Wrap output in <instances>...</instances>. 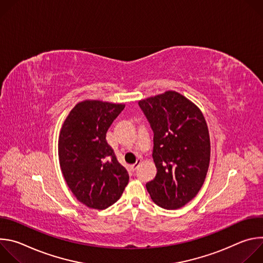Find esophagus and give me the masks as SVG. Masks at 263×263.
Wrapping results in <instances>:
<instances>
[{"mask_svg":"<svg viewBox=\"0 0 263 263\" xmlns=\"http://www.w3.org/2000/svg\"><path fill=\"white\" fill-rule=\"evenodd\" d=\"M140 163H141V160H140V159H137V160H136V162L132 165V170H133V171H135V170L137 168V166H138Z\"/></svg>","mask_w":263,"mask_h":263,"instance_id":"34e87169","label":"esophagus"}]
</instances>
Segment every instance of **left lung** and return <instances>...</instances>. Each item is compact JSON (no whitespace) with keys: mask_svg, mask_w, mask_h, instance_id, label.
<instances>
[{"mask_svg":"<svg viewBox=\"0 0 263 263\" xmlns=\"http://www.w3.org/2000/svg\"><path fill=\"white\" fill-rule=\"evenodd\" d=\"M154 132V180L146 183L153 202L178 209L191 202L205 181L210 138L200 108L181 93L167 90L138 102Z\"/></svg>","mask_w":263,"mask_h":263,"instance_id":"obj_1","label":"left lung"}]
</instances>
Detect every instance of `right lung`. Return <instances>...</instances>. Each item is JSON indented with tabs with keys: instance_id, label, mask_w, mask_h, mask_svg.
Instances as JSON below:
<instances>
[{
	"instance_id": "right-lung-1",
	"label": "right lung",
	"mask_w": 263,
	"mask_h": 263,
	"mask_svg": "<svg viewBox=\"0 0 263 263\" xmlns=\"http://www.w3.org/2000/svg\"><path fill=\"white\" fill-rule=\"evenodd\" d=\"M124 108V104L85 100L70 110L60 129L62 175L77 200L92 209L115 204L129 182L127 170L106 140L110 125Z\"/></svg>"
}]
</instances>
